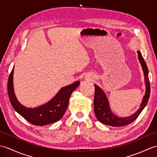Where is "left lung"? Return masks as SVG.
I'll list each match as a JSON object with an SVG mask.
<instances>
[{
	"label": "left lung",
	"instance_id": "left-lung-1",
	"mask_svg": "<svg viewBox=\"0 0 157 157\" xmlns=\"http://www.w3.org/2000/svg\"><path fill=\"white\" fill-rule=\"evenodd\" d=\"M138 56L142 67L144 71V78H145V85H146V93L143 98L142 102L140 105V107L136 111L134 114L129 117H126L124 118L119 117L115 115L112 113L111 109H110L108 99L104 92L101 88H100L98 86L94 84L95 93H94V113L96 118L98 121L103 123V124L111 125L113 127L124 126L128 125L132 123L136 118L138 117L142 110L146 106L148 101L150 97V92H151V85L148 79V69L146 65L145 61L142 57L140 51H138Z\"/></svg>",
	"mask_w": 157,
	"mask_h": 157
}]
</instances>
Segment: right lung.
Returning <instances> with one entry per match:
<instances>
[{
    "instance_id": "obj_1",
    "label": "right lung",
    "mask_w": 157,
    "mask_h": 157,
    "mask_svg": "<svg viewBox=\"0 0 157 157\" xmlns=\"http://www.w3.org/2000/svg\"><path fill=\"white\" fill-rule=\"evenodd\" d=\"M13 69L8 79V94L10 102L15 111L23 118L35 125L42 126L56 122L63 117L68 106L72 92L79 85V81L62 88L54 98L47 103L36 108H28L20 103L14 93L13 83Z\"/></svg>"
}]
</instances>
